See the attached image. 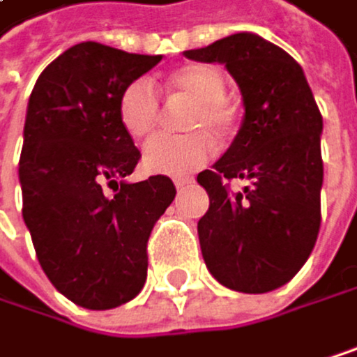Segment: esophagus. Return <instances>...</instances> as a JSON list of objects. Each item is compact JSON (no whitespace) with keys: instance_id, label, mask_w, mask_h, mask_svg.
Here are the masks:
<instances>
[{"instance_id":"obj_1","label":"esophagus","mask_w":357,"mask_h":357,"mask_svg":"<svg viewBox=\"0 0 357 357\" xmlns=\"http://www.w3.org/2000/svg\"><path fill=\"white\" fill-rule=\"evenodd\" d=\"M192 182H195L192 177H175V180H173V184H175V188H177V190H182V188L190 186Z\"/></svg>"}]
</instances>
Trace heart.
Returning a JSON list of instances; mask_svg holds the SVG:
<instances>
[{"mask_svg": "<svg viewBox=\"0 0 357 357\" xmlns=\"http://www.w3.org/2000/svg\"><path fill=\"white\" fill-rule=\"evenodd\" d=\"M165 91L173 99L190 101L182 129L175 137H156L144 148V167L150 173L182 177L201 169L213 154V140L231 135L233 116L224 103V75L211 65H184L167 75ZM160 118V101L146 80L126 84L118 99V120L133 139L152 135ZM212 135L209 136L208 133Z\"/></svg>", "mask_w": 357, "mask_h": 357, "instance_id": "obj_1", "label": "heart"}]
</instances>
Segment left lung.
<instances>
[{
	"instance_id": "obj_1",
	"label": "left lung",
	"mask_w": 357,
	"mask_h": 357,
	"mask_svg": "<svg viewBox=\"0 0 357 357\" xmlns=\"http://www.w3.org/2000/svg\"><path fill=\"white\" fill-rule=\"evenodd\" d=\"M184 54L222 63L245 109L231 148L197 175L209 195V209L199 220L203 260L235 292L277 290L307 262L319 233V107L303 67L256 33H233ZM235 176L250 184L233 195L227 180Z\"/></svg>"
}]
</instances>
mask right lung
<instances>
[{
	"mask_svg": "<svg viewBox=\"0 0 357 357\" xmlns=\"http://www.w3.org/2000/svg\"><path fill=\"white\" fill-rule=\"evenodd\" d=\"M160 59L82 42L42 71L29 97L22 220L50 284L84 309H114L142 292L150 233L175 199L167 175L124 180L142 154L118 120L124 86Z\"/></svg>",
	"mask_w": 357,
	"mask_h": 357,
	"instance_id": "obj_1",
	"label": "right lung"
}]
</instances>
